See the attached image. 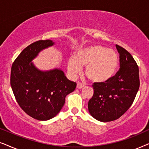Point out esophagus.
<instances>
[{
	"mask_svg": "<svg viewBox=\"0 0 149 149\" xmlns=\"http://www.w3.org/2000/svg\"><path fill=\"white\" fill-rule=\"evenodd\" d=\"M85 86V85L84 84H83V83H80V82H78L77 83V87L78 89H81V88H83V87Z\"/></svg>",
	"mask_w": 149,
	"mask_h": 149,
	"instance_id": "esophagus-1",
	"label": "esophagus"
}]
</instances>
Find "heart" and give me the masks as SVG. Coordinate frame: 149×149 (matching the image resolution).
Returning a JSON list of instances; mask_svg holds the SVG:
<instances>
[{
    "label": "heart",
    "mask_w": 149,
    "mask_h": 149,
    "mask_svg": "<svg viewBox=\"0 0 149 149\" xmlns=\"http://www.w3.org/2000/svg\"><path fill=\"white\" fill-rule=\"evenodd\" d=\"M119 58L113 49L100 45H89L77 50L75 57L68 61V71L72 77L81 74L86 66L85 74L91 81L104 83L111 79L117 70Z\"/></svg>",
    "instance_id": "obj_1"
}]
</instances>
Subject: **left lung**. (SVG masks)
<instances>
[{"instance_id":"8db88e82","label":"left lung","mask_w":149,"mask_h":149,"mask_svg":"<svg viewBox=\"0 0 149 149\" xmlns=\"http://www.w3.org/2000/svg\"><path fill=\"white\" fill-rule=\"evenodd\" d=\"M120 68L104 83H94L88 102L89 113L95 119L109 122L119 119L131 107L139 89V69L127 50L116 45Z\"/></svg>"}]
</instances>
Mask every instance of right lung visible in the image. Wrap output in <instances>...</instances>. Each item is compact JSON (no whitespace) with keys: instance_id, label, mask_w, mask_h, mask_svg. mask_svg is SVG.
<instances>
[{"instance_id":"right-lung-1","label":"right lung","mask_w":149,"mask_h":149,"mask_svg":"<svg viewBox=\"0 0 149 149\" xmlns=\"http://www.w3.org/2000/svg\"><path fill=\"white\" fill-rule=\"evenodd\" d=\"M51 40H40L26 47L14 61L11 70V86L16 101L34 119L47 121L61 111L65 97L77 83L68 80L60 69L41 71L31 62L38 53L52 46Z\"/></svg>"}]
</instances>
